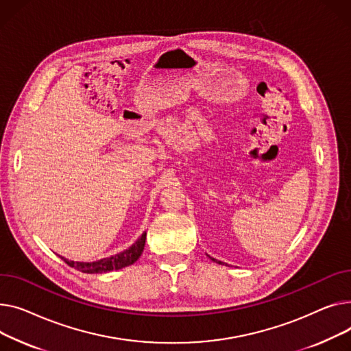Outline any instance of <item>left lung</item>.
Instances as JSON below:
<instances>
[{
    "label": "left lung",
    "instance_id": "obj_1",
    "mask_svg": "<svg viewBox=\"0 0 351 351\" xmlns=\"http://www.w3.org/2000/svg\"><path fill=\"white\" fill-rule=\"evenodd\" d=\"M210 258H211V256H210ZM211 259H213V261H214V262H218V263H221V262H219V261H217V259H214V258H211Z\"/></svg>",
    "mask_w": 351,
    "mask_h": 351
}]
</instances>
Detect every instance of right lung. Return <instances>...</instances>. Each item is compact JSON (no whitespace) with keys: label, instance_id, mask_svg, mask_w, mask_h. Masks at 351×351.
<instances>
[{"label":"right lung","instance_id":"add662e5","mask_svg":"<svg viewBox=\"0 0 351 351\" xmlns=\"http://www.w3.org/2000/svg\"><path fill=\"white\" fill-rule=\"evenodd\" d=\"M144 243H146V232H144L129 250L123 251L117 255H113L110 258H103L100 261L95 262H75L69 261L64 256H60L69 266L75 267V269L84 272V274H105L110 271H117L121 267H126L129 265H133L141 255L144 250Z\"/></svg>","mask_w":351,"mask_h":351}]
</instances>
